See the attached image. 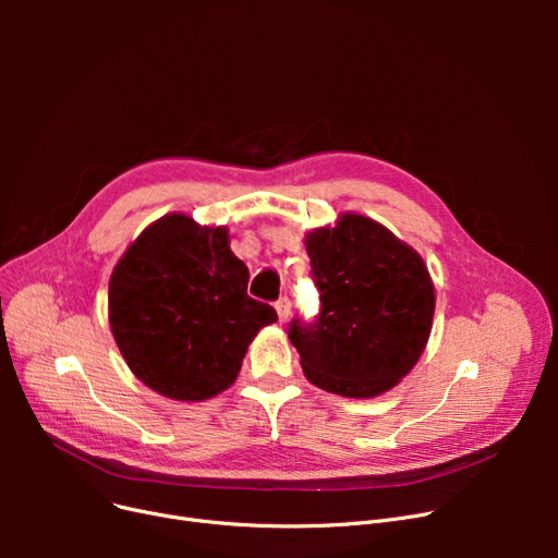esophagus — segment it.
<instances>
[{
    "label": "esophagus",
    "mask_w": 558,
    "mask_h": 558,
    "mask_svg": "<svg viewBox=\"0 0 558 558\" xmlns=\"http://www.w3.org/2000/svg\"><path fill=\"white\" fill-rule=\"evenodd\" d=\"M289 307H291L289 299H280V301H276V312H278V320H280V324H284V320L289 318Z\"/></svg>",
    "instance_id": "esophagus-1"
}]
</instances>
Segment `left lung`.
<instances>
[{
	"instance_id": "obj_1",
	"label": "left lung",
	"mask_w": 558,
	"mask_h": 558,
	"mask_svg": "<svg viewBox=\"0 0 558 558\" xmlns=\"http://www.w3.org/2000/svg\"><path fill=\"white\" fill-rule=\"evenodd\" d=\"M305 246L320 307L287 330L305 377L348 398L389 391L429 339L434 284L423 257L362 215L312 230Z\"/></svg>"
}]
</instances>
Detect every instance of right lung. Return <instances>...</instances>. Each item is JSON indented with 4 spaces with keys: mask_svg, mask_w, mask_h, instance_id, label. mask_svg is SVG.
Segmentation results:
<instances>
[{
    "mask_svg": "<svg viewBox=\"0 0 558 558\" xmlns=\"http://www.w3.org/2000/svg\"><path fill=\"white\" fill-rule=\"evenodd\" d=\"M248 269L228 230L167 215L117 262L108 287L110 330L129 368L173 400L228 389L253 337L278 314L246 294Z\"/></svg>",
    "mask_w": 558,
    "mask_h": 558,
    "instance_id": "obj_1",
    "label": "right lung"
}]
</instances>
